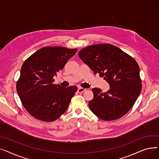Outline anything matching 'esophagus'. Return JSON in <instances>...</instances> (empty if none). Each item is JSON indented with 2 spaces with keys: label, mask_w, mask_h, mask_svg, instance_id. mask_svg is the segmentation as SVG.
<instances>
[{
  "label": "esophagus",
  "mask_w": 159,
  "mask_h": 159,
  "mask_svg": "<svg viewBox=\"0 0 159 159\" xmlns=\"http://www.w3.org/2000/svg\"><path fill=\"white\" fill-rule=\"evenodd\" d=\"M84 91H86V89H85V88H79V89H78V92H79V93H83V92H84Z\"/></svg>",
  "instance_id": "obj_1"
}]
</instances>
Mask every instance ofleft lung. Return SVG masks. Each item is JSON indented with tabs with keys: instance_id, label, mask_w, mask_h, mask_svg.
Here are the masks:
<instances>
[{
	"instance_id": "left-lung-1",
	"label": "left lung",
	"mask_w": 159,
	"mask_h": 159,
	"mask_svg": "<svg viewBox=\"0 0 159 159\" xmlns=\"http://www.w3.org/2000/svg\"><path fill=\"white\" fill-rule=\"evenodd\" d=\"M78 55L95 75L99 73L110 84L106 93L92 89L94 97L89 101L91 111L104 120L118 119L126 114L142 89L139 66L134 58L110 44L86 47Z\"/></svg>"
}]
</instances>
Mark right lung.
Segmentation results:
<instances>
[{
    "instance_id": "obj_1",
    "label": "right lung",
    "mask_w": 159,
    "mask_h": 159,
    "mask_svg": "<svg viewBox=\"0 0 159 159\" xmlns=\"http://www.w3.org/2000/svg\"><path fill=\"white\" fill-rule=\"evenodd\" d=\"M77 51V49L46 46L23 63L16 82V91L24 108L33 117L52 122L68 109L77 87L54 84L53 77Z\"/></svg>"
}]
</instances>
